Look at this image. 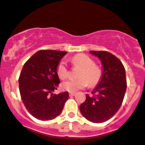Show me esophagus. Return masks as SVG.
Segmentation results:
<instances>
[{
  "instance_id": "obj_1",
  "label": "esophagus",
  "mask_w": 145,
  "mask_h": 145,
  "mask_svg": "<svg viewBox=\"0 0 145 145\" xmlns=\"http://www.w3.org/2000/svg\"><path fill=\"white\" fill-rule=\"evenodd\" d=\"M75 94H76L75 93H70V94H69V95H70V97H72V96H74V95H75Z\"/></svg>"
}]
</instances>
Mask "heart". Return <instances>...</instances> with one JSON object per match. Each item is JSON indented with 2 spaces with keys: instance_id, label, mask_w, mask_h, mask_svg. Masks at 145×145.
Listing matches in <instances>:
<instances>
[{
  "instance_id": "obj_1",
  "label": "heart",
  "mask_w": 145,
  "mask_h": 145,
  "mask_svg": "<svg viewBox=\"0 0 145 145\" xmlns=\"http://www.w3.org/2000/svg\"><path fill=\"white\" fill-rule=\"evenodd\" d=\"M74 67L80 68L77 73V79L64 81L61 84L62 89L74 93L85 88L88 84L90 87H95L100 82L102 77V70L99 66L94 64L91 58L85 54H77L71 59ZM56 72L61 79H65L69 75L67 63L64 60L60 61L57 66Z\"/></svg>"
}]
</instances>
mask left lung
Instances as JSON below:
<instances>
[{
	"label": "left lung",
	"instance_id": "1",
	"mask_svg": "<svg viewBox=\"0 0 145 145\" xmlns=\"http://www.w3.org/2000/svg\"><path fill=\"white\" fill-rule=\"evenodd\" d=\"M101 60L102 77L92 95H86V100L80 105L84 118L93 123L109 120L121 106L127 89L125 69L120 60L107 51H89Z\"/></svg>",
	"mask_w": 145,
	"mask_h": 145
}]
</instances>
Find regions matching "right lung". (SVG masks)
Returning a JSON list of instances; mask_svg holds the SVG:
<instances>
[{
  "label": "right lung",
  "instance_id": "add662e5",
  "mask_svg": "<svg viewBox=\"0 0 145 145\" xmlns=\"http://www.w3.org/2000/svg\"><path fill=\"white\" fill-rule=\"evenodd\" d=\"M67 52L39 50L24 64L19 76V90L25 107L32 116L42 121L59 116L69 98L68 92L58 95L60 80L57 66Z\"/></svg>",
  "mask_w": 145,
  "mask_h": 145
}]
</instances>
